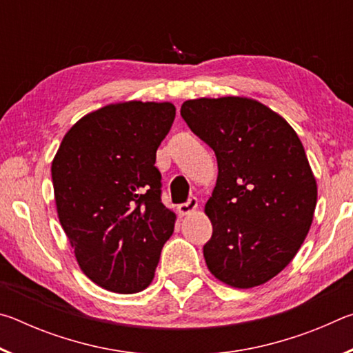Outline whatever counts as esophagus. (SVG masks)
Returning a JSON list of instances; mask_svg holds the SVG:
<instances>
[{"instance_id":"esophagus-1","label":"esophagus","mask_w":353,"mask_h":353,"mask_svg":"<svg viewBox=\"0 0 353 353\" xmlns=\"http://www.w3.org/2000/svg\"><path fill=\"white\" fill-rule=\"evenodd\" d=\"M196 208H198V199L191 198L188 202H183V204L179 205L177 210L181 214H190V213H193Z\"/></svg>"}]
</instances>
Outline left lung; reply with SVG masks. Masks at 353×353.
I'll return each mask as SVG.
<instances>
[{
	"mask_svg": "<svg viewBox=\"0 0 353 353\" xmlns=\"http://www.w3.org/2000/svg\"><path fill=\"white\" fill-rule=\"evenodd\" d=\"M181 115L218 160L204 207L213 225L208 271L238 290L270 282L301 249L318 201L301 139L277 112L246 97L188 99Z\"/></svg>",
	"mask_w": 353,
	"mask_h": 353,
	"instance_id": "8db88e82",
	"label": "left lung"
}]
</instances>
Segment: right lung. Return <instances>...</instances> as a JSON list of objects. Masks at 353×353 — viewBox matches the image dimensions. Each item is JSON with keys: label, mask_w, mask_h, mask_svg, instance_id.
Masks as SVG:
<instances>
[{"label": "right lung", "mask_w": 353, "mask_h": 353, "mask_svg": "<svg viewBox=\"0 0 353 353\" xmlns=\"http://www.w3.org/2000/svg\"><path fill=\"white\" fill-rule=\"evenodd\" d=\"M172 103L124 101L83 115L51 163L59 221L82 272L119 294L151 285L176 213L160 201L155 152Z\"/></svg>", "instance_id": "add662e5"}]
</instances>
